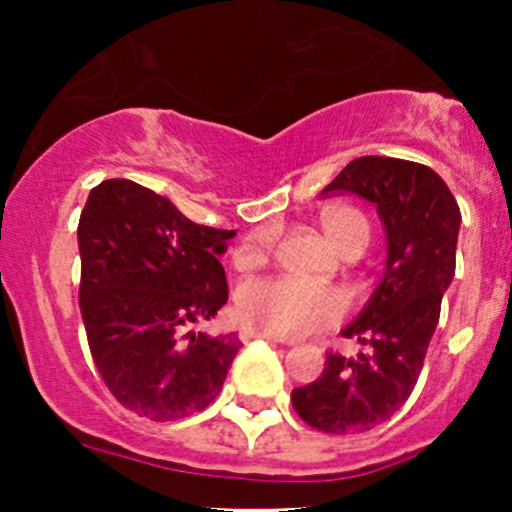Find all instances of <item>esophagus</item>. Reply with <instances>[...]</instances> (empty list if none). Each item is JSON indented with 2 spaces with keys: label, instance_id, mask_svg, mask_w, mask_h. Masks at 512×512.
Returning a JSON list of instances; mask_svg holds the SVG:
<instances>
[{
  "label": "esophagus",
  "instance_id": "1",
  "mask_svg": "<svg viewBox=\"0 0 512 512\" xmlns=\"http://www.w3.org/2000/svg\"><path fill=\"white\" fill-rule=\"evenodd\" d=\"M240 339L242 342H252V339H267V342H280V344H292V339H285V337H277V334H267V332H260V329L255 327H242L240 329Z\"/></svg>",
  "mask_w": 512,
  "mask_h": 512
}]
</instances>
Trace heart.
Instances as JSON below:
<instances>
[{
	"mask_svg": "<svg viewBox=\"0 0 512 512\" xmlns=\"http://www.w3.org/2000/svg\"><path fill=\"white\" fill-rule=\"evenodd\" d=\"M324 235L344 257H359L371 240V225L354 205H329L319 215ZM275 232L255 230L242 240L232 260L252 270L270 257ZM237 309L247 324L277 337H307L334 327L347 312V297L334 287H312L292 277L245 282L237 292Z\"/></svg>",
	"mask_w": 512,
	"mask_h": 512,
	"instance_id": "obj_1",
	"label": "heart"
}]
</instances>
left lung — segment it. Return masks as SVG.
I'll return each instance as SVG.
<instances>
[{"label":"left lung","mask_w":512,"mask_h":512,"mask_svg":"<svg viewBox=\"0 0 512 512\" xmlns=\"http://www.w3.org/2000/svg\"><path fill=\"white\" fill-rule=\"evenodd\" d=\"M376 205L386 230V270L359 317L344 329L366 352L327 354L317 381L292 391L304 423L334 436L371 431L414 391L441 297L456 275L461 210L441 175L414 160L356 158L327 188Z\"/></svg>","instance_id":"8db88e82"}]
</instances>
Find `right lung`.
<instances>
[{"mask_svg":"<svg viewBox=\"0 0 512 512\" xmlns=\"http://www.w3.org/2000/svg\"><path fill=\"white\" fill-rule=\"evenodd\" d=\"M235 230L185 218L126 178L98 183L79 220V304L103 384L151 421L203 411L223 389L237 334L195 332L227 302L218 257Z\"/></svg>","mask_w":512,"mask_h":512,"instance_id":"1","label":"right lung"}]
</instances>
